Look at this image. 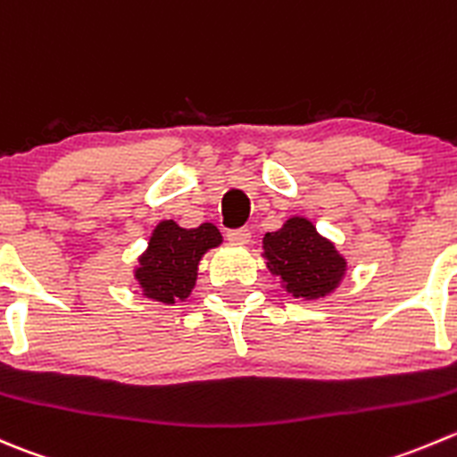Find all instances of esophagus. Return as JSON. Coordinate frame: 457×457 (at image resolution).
<instances>
[{
	"label": "esophagus",
	"mask_w": 457,
	"mask_h": 457,
	"mask_svg": "<svg viewBox=\"0 0 457 457\" xmlns=\"http://www.w3.org/2000/svg\"><path fill=\"white\" fill-rule=\"evenodd\" d=\"M250 238H252V232H250V229H245V228L229 229V232H228V241L237 243V245H247V243H250Z\"/></svg>",
	"instance_id": "1"
}]
</instances>
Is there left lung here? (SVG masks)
<instances>
[{
	"label": "left lung",
	"mask_w": 457,
	"mask_h": 457,
	"mask_svg": "<svg viewBox=\"0 0 457 457\" xmlns=\"http://www.w3.org/2000/svg\"><path fill=\"white\" fill-rule=\"evenodd\" d=\"M263 259L281 286L296 299H321L335 292L344 274L346 259L335 243L323 238L303 216H292L277 232L263 237Z\"/></svg>",
	"instance_id": "8db88e82"
}]
</instances>
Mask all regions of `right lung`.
Returning a JSON list of instances; mask_svg holds the SVG:
<instances>
[{
  "label": "right lung",
  "instance_id": "1",
  "mask_svg": "<svg viewBox=\"0 0 457 457\" xmlns=\"http://www.w3.org/2000/svg\"><path fill=\"white\" fill-rule=\"evenodd\" d=\"M220 241L223 237L212 223L185 229L176 220H161L134 272L143 295L167 305L187 299L196 286L203 254Z\"/></svg>",
  "mask_w": 457,
  "mask_h": 457
}]
</instances>
